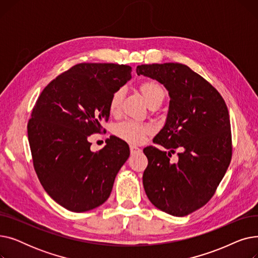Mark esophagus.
<instances>
[{
  "label": "esophagus",
  "mask_w": 258,
  "mask_h": 258,
  "mask_svg": "<svg viewBox=\"0 0 258 258\" xmlns=\"http://www.w3.org/2000/svg\"><path fill=\"white\" fill-rule=\"evenodd\" d=\"M130 150H131V154H132V155L141 153V150H140V148H139L138 146H135V145H131V146H130Z\"/></svg>",
  "instance_id": "1"
}]
</instances>
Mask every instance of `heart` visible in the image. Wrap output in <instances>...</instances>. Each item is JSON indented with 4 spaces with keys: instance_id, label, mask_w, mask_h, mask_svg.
I'll list each match as a JSON object with an SVG mask.
<instances>
[{
    "instance_id": "1",
    "label": "heart",
    "mask_w": 258,
    "mask_h": 258,
    "mask_svg": "<svg viewBox=\"0 0 258 258\" xmlns=\"http://www.w3.org/2000/svg\"><path fill=\"white\" fill-rule=\"evenodd\" d=\"M139 91L150 107H159L165 99V89L157 80H144L139 85ZM125 89L119 87L112 93L108 101V110L112 114L119 111L122 100L124 98ZM153 128L151 125L139 123L136 121H124L114 126V134L122 140L128 143L138 144L142 142L147 135L152 134Z\"/></svg>"
}]
</instances>
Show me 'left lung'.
<instances>
[{"label": "left lung", "instance_id": "obj_1", "mask_svg": "<svg viewBox=\"0 0 258 258\" xmlns=\"http://www.w3.org/2000/svg\"><path fill=\"white\" fill-rule=\"evenodd\" d=\"M137 74L151 77L168 90L170 102L164 127L143 153L147 198L160 210L185 216L209 202L232 158L231 125L227 105L210 83L178 62L141 64ZM175 148L183 152L172 164Z\"/></svg>", "mask_w": 258, "mask_h": 258}]
</instances>
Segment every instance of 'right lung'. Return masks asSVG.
Instances as JSON below:
<instances>
[{
	"instance_id": "1",
	"label": "right lung",
	"mask_w": 258,
	"mask_h": 258,
	"mask_svg": "<svg viewBox=\"0 0 258 258\" xmlns=\"http://www.w3.org/2000/svg\"><path fill=\"white\" fill-rule=\"evenodd\" d=\"M131 73L127 64L78 63L49 83L35 102L27 125L33 167L46 192L68 210L103 204L130 157L123 140L110 137L93 153L88 137L104 132L111 95Z\"/></svg>"
}]
</instances>
